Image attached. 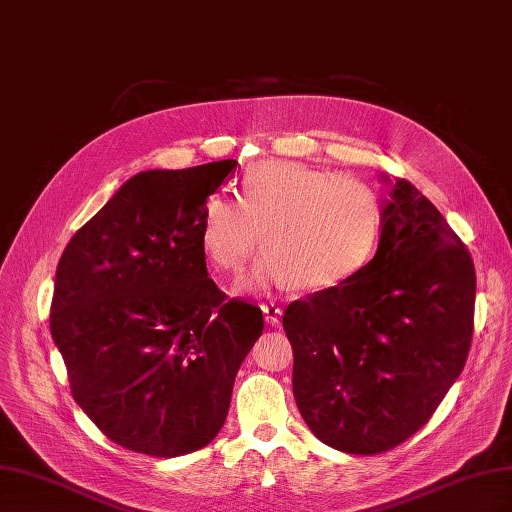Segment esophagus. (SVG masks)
<instances>
[{"label": "esophagus", "mask_w": 512, "mask_h": 512, "mask_svg": "<svg viewBox=\"0 0 512 512\" xmlns=\"http://www.w3.org/2000/svg\"><path fill=\"white\" fill-rule=\"evenodd\" d=\"M262 314H265V320L269 324H277V322H280V316H282V307L275 305V303H267V305H262Z\"/></svg>", "instance_id": "34e87169"}]
</instances>
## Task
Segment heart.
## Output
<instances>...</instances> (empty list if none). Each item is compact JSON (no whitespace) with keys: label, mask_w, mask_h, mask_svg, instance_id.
<instances>
[{"label":"heart","mask_w":512,"mask_h":512,"mask_svg":"<svg viewBox=\"0 0 512 512\" xmlns=\"http://www.w3.org/2000/svg\"><path fill=\"white\" fill-rule=\"evenodd\" d=\"M382 200L354 175L297 162H260L239 183V203L213 194L200 211V250L220 273L243 280L262 245V282L331 290L348 284L374 258Z\"/></svg>","instance_id":"heart-1"}]
</instances>
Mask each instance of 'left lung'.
Masks as SVG:
<instances>
[{
	"mask_svg": "<svg viewBox=\"0 0 512 512\" xmlns=\"http://www.w3.org/2000/svg\"><path fill=\"white\" fill-rule=\"evenodd\" d=\"M382 215L378 252L359 275L284 312L303 421L350 455L384 453L421 429L474 331V262L442 213L397 179Z\"/></svg>",
	"mask_w": 512,
	"mask_h": 512,
	"instance_id": "8db88e82",
	"label": "left lung"
}]
</instances>
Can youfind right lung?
<instances>
[{
    "label": "right lung",
    "mask_w": 512,
    "mask_h": 512,
    "mask_svg": "<svg viewBox=\"0 0 512 512\" xmlns=\"http://www.w3.org/2000/svg\"><path fill=\"white\" fill-rule=\"evenodd\" d=\"M237 160L134 175L66 245L51 335L76 404L132 453L179 457L222 429L262 312L226 299L200 250L207 196Z\"/></svg>",
    "instance_id": "add662e5"
}]
</instances>
